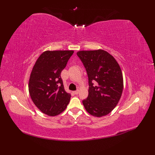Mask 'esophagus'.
<instances>
[{
	"label": "esophagus",
	"mask_w": 155,
	"mask_h": 155,
	"mask_svg": "<svg viewBox=\"0 0 155 155\" xmlns=\"http://www.w3.org/2000/svg\"><path fill=\"white\" fill-rule=\"evenodd\" d=\"M78 93H79V90H77L76 91H74V94H78Z\"/></svg>",
	"instance_id": "1"
}]
</instances>
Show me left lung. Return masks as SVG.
<instances>
[{
    "mask_svg": "<svg viewBox=\"0 0 155 155\" xmlns=\"http://www.w3.org/2000/svg\"><path fill=\"white\" fill-rule=\"evenodd\" d=\"M77 55L88 78V95L83 100L85 109L96 117L107 115L116 107L122 94L124 79L119 64L104 50L79 51Z\"/></svg>",
    "mask_w": 155,
    "mask_h": 155,
    "instance_id": "obj_1",
    "label": "left lung"
}]
</instances>
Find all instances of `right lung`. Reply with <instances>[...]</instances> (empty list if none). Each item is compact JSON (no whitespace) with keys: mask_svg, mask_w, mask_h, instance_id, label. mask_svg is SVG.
Here are the masks:
<instances>
[{"mask_svg":"<svg viewBox=\"0 0 155 155\" xmlns=\"http://www.w3.org/2000/svg\"><path fill=\"white\" fill-rule=\"evenodd\" d=\"M73 50L45 51L32 68L28 90L34 104L44 114L55 116L63 112L70 100L64 91L61 73Z\"/></svg>","mask_w":155,"mask_h":155,"instance_id":"add662e5","label":"right lung"}]
</instances>
